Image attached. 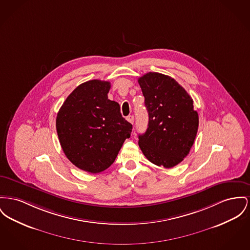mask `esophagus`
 <instances>
[{
	"instance_id": "1",
	"label": "esophagus",
	"mask_w": 250,
	"mask_h": 250,
	"mask_svg": "<svg viewBox=\"0 0 250 250\" xmlns=\"http://www.w3.org/2000/svg\"><path fill=\"white\" fill-rule=\"evenodd\" d=\"M126 120H127L130 124H133V123H134V116H133V115H129V116L126 117Z\"/></svg>"
}]
</instances>
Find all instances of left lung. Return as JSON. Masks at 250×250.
<instances>
[{"mask_svg": "<svg viewBox=\"0 0 250 250\" xmlns=\"http://www.w3.org/2000/svg\"><path fill=\"white\" fill-rule=\"evenodd\" d=\"M148 111V127L139 146L149 162L172 168L189 154L198 129V114L188 92L176 80L148 73L138 80Z\"/></svg>", "mask_w": 250, "mask_h": 250, "instance_id": "left-lung-1", "label": "left lung"}]
</instances>
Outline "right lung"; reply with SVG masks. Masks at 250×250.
<instances>
[{
  "label": "right lung",
  "instance_id": "add662e5",
  "mask_svg": "<svg viewBox=\"0 0 250 250\" xmlns=\"http://www.w3.org/2000/svg\"><path fill=\"white\" fill-rule=\"evenodd\" d=\"M109 89V82L98 79L79 85L57 116V132L66 157L91 174L103 172L114 162L132 131L120 104L107 98Z\"/></svg>",
  "mask_w": 250,
  "mask_h": 250
}]
</instances>
